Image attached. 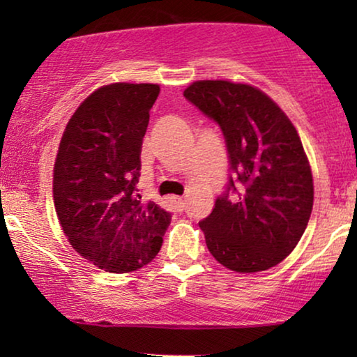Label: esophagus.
<instances>
[{
	"label": "esophagus",
	"mask_w": 357,
	"mask_h": 357,
	"mask_svg": "<svg viewBox=\"0 0 357 357\" xmlns=\"http://www.w3.org/2000/svg\"><path fill=\"white\" fill-rule=\"evenodd\" d=\"M172 203H174V206L177 208V211H183V208H185V199H183L182 197H174V198H172Z\"/></svg>",
	"instance_id": "34e87169"
}]
</instances>
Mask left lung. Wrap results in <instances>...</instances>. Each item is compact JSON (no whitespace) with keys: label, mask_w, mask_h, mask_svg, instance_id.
<instances>
[{"label":"left lung","mask_w":357,"mask_h":357,"mask_svg":"<svg viewBox=\"0 0 357 357\" xmlns=\"http://www.w3.org/2000/svg\"><path fill=\"white\" fill-rule=\"evenodd\" d=\"M183 96L221 126L232 170L226 192L199 222L208 250L232 271L270 270L294 250L314 206L312 170L297 130L253 86L197 81Z\"/></svg>","instance_id":"8db88e82"}]
</instances>
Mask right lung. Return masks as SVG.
I'll list each match as a JSON object with an SVG mask.
<instances>
[{
	"label": "right lung",
	"mask_w": 357,
	"mask_h": 357,
	"mask_svg": "<svg viewBox=\"0 0 357 357\" xmlns=\"http://www.w3.org/2000/svg\"><path fill=\"white\" fill-rule=\"evenodd\" d=\"M158 84L115 82L92 92L68 121L53 169L63 232L87 261L128 273L158 255L170 213L141 202V146Z\"/></svg>",
	"instance_id": "right-lung-1"
}]
</instances>
